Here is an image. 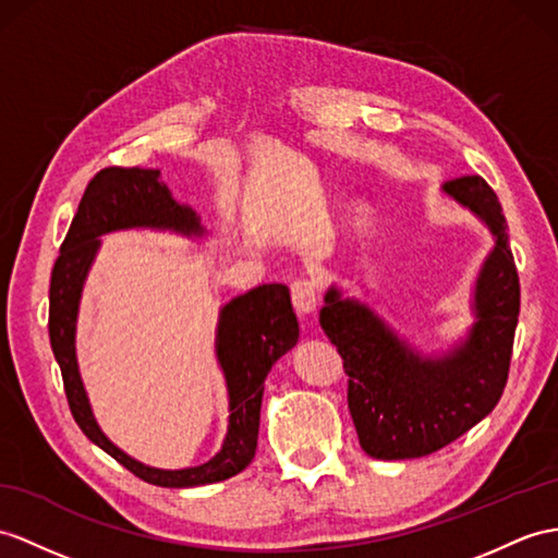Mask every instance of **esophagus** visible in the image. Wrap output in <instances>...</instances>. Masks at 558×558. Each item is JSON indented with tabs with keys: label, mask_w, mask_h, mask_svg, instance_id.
<instances>
[{
	"label": "esophagus",
	"mask_w": 558,
	"mask_h": 558,
	"mask_svg": "<svg viewBox=\"0 0 558 558\" xmlns=\"http://www.w3.org/2000/svg\"><path fill=\"white\" fill-rule=\"evenodd\" d=\"M291 301H293V307H295L298 315H301V317L312 315V312L317 310V301H319L315 281H310V279L293 281L291 283Z\"/></svg>",
	"instance_id": "34e87169"
}]
</instances>
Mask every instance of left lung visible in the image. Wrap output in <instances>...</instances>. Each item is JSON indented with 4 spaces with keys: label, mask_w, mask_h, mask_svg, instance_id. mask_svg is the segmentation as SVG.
Masks as SVG:
<instances>
[{
    "label": "left lung",
    "mask_w": 558,
    "mask_h": 558,
    "mask_svg": "<svg viewBox=\"0 0 558 558\" xmlns=\"http://www.w3.org/2000/svg\"><path fill=\"white\" fill-rule=\"evenodd\" d=\"M440 189L495 239L473 281L466 333L447 350L424 352L336 283L319 310L322 329L350 376L352 424L362 450L374 459H416L442 450L490 414L507 386L521 310L507 220L497 194L478 174L457 177Z\"/></svg>",
    "instance_id": "left-lung-1"
}]
</instances>
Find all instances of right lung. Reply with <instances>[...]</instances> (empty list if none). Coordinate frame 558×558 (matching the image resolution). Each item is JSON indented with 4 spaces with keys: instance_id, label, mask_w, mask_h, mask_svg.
Here are the masks:
<instances>
[{
    "instance_id": "obj_1",
    "label": "right lung",
    "mask_w": 558,
    "mask_h": 558,
    "mask_svg": "<svg viewBox=\"0 0 558 558\" xmlns=\"http://www.w3.org/2000/svg\"><path fill=\"white\" fill-rule=\"evenodd\" d=\"M125 229H156L186 239L208 236L201 215L172 198L154 168H106L87 184L77 213L61 243V255L49 283V341L61 366L65 398L85 436L142 481L160 487H196L220 483L246 469L257 447L265 378L275 362L298 343V319L291 293L281 283H263L220 307L215 331V357L220 364L229 416L220 452L206 464L186 469H156L122 452L108 440L94 418L80 376L75 333L85 281L97 260L101 236Z\"/></svg>"
}]
</instances>
